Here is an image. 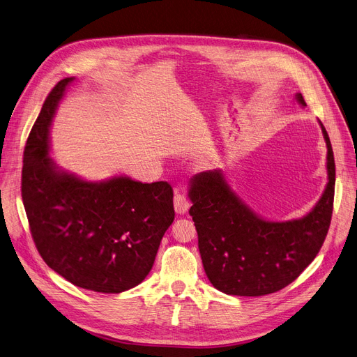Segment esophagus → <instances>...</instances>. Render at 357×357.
Here are the masks:
<instances>
[{
    "label": "esophagus",
    "instance_id": "1",
    "mask_svg": "<svg viewBox=\"0 0 357 357\" xmlns=\"http://www.w3.org/2000/svg\"><path fill=\"white\" fill-rule=\"evenodd\" d=\"M174 205H175V211L178 213H185L189 209L191 202H189V198L185 194H181L176 191L175 197H174Z\"/></svg>",
    "mask_w": 357,
    "mask_h": 357
}]
</instances>
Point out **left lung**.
<instances>
[{"instance_id":"left-lung-1","label":"left lung","mask_w":357,"mask_h":357,"mask_svg":"<svg viewBox=\"0 0 357 357\" xmlns=\"http://www.w3.org/2000/svg\"><path fill=\"white\" fill-rule=\"evenodd\" d=\"M297 100L305 106L301 93ZM321 125V123H320ZM328 182L317 205L301 220L273 222L257 217L227 183L222 171L192 178L189 215L195 222L205 274L220 291L258 297L287 287L319 254L333 213L336 165L328 135Z\"/></svg>"}]
</instances>
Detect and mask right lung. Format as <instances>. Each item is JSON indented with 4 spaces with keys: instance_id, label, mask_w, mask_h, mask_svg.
Returning a JSON list of instances; mask_svg holds the SVG:
<instances>
[{
    "instance_id": "obj_1",
    "label": "right lung",
    "mask_w": 357,
    "mask_h": 357,
    "mask_svg": "<svg viewBox=\"0 0 357 357\" xmlns=\"http://www.w3.org/2000/svg\"><path fill=\"white\" fill-rule=\"evenodd\" d=\"M47 96L22 156L21 197L33 241L45 264L77 287L122 293L152 270L165 231L175 218L168 182L126 176L86 182L49 158V128L66 86Z\"/></svg>"
}]
</instances>
